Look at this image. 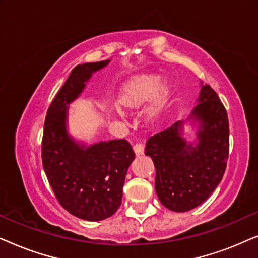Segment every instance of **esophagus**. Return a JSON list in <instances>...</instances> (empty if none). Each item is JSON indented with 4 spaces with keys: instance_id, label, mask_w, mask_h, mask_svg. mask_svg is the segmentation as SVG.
I'll return each mask as SVG.
<instances>
[{
    "instance_id": "34e87169",
    "label": "esophagus",
    "mask_w": 258,
    "mask_h": 258,
    "mask_svg": "<svg viewBox=\"0 0 258 258\" xmlns=\"http://www.w3.org/2000/svg\"><path fill=\"white\" fill-rule=\"evenodd\" d=\"M134 151H135L136 155H142L144 153V147L142 143H136L134 146Z\"/></svg>"
}]
</instances>
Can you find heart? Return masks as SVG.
<instances>
[{
  "label": "heart",
  "instance_id": "heart-1",
  "mask_svg": "<svg viewBox=\"0 0 258 258\" xmlns=\"http://www.w3.org/2000/svg\"><path fill=\"white\" fill-rule=\"evenodd\" d=\"M161 87V81L154 75H144L136 77L124 91L121 97V103L125 107H137L153 98ZM161 96L158 101L161 102ZM155 111H153V115Z\"/></svg>",
  "mask_w": 258,
  "mask_h": 258
}]
</instances>
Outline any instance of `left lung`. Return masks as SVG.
<instances>
[{
  "label": "left lung",
  "mask_w": 258,
  "mask_h": 258,
  "mask_svg": "<svg viewBox=\"0 0 258 258\" xmlns=\"http://www.w3.org/2000/svg\"><path fill=\"white\" fill-rule=\"evenodd\" d=\"M202 86V84H201ZM191 118L197 143L182 137L183 121L148 139L146 155L156 169L155 189L169 210L184 213L202 204L220 184L229 157L228 114L209 84L201 88Z\"/></svg>",
  "instance_id": "left-lung-1"
}]
</instances>
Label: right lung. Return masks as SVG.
Listing matches in <instances>:
<instances>
[{
  "label": "right lung",
  "mask_w": 258,
  "mask_h": 258,
  "mask_svg": "<svg viewBox=\"0 0 258 258\" xmlns=\"http://www.w3.org/2000/svg\"><path fill=\"white\" fill-rule=\"evenodd\" d=\"M107 61L84 63L72 70L49 105L42 139V163L58 203L84 221H102L121 206L126 170L135 153L126 140L84 146L67 130L68 104L79 97L93 73Z\"/></svg>",
  "instance_id": "obj_1"
}]
</instances>
